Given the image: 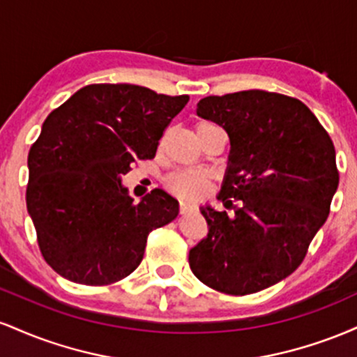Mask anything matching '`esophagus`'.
I'll return each instance as SVG.
<instances>
[{
    "instance_id": "34e87169",
    "label": "esophagus",
    "mask_w": 357,
    "mask_h": 357,
    "mask_svg": "<svg viewBox=\"0 0 357 357\" xmlns=\"http://www.w3.org/2000/svg\"><path fill=\"white\" fill-rule=\"evenodd\" d=\"M190 211H191L190 204L181 202V204H179V215H186V213H190Z\"/></svg>"
}]
</instances>
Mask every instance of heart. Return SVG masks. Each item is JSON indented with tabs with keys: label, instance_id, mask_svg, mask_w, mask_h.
<instances>
[{
	"label": "heart",
	"instance_id": "obj_1",
	"mask_svg": "<svg viewBox=\"0 0 357 357\" xmlns=\"http://www.w3.org/2000/svg\"><path fill=\"white\" fill-rule=\"evenodd\" d=\"M199 126H206V122ZM166 186L186 202H198L206 195L210 188V178L199 171H179V173L167 176Z\"/></svg>",
	"mask_w": 357,
	"mask_h": 357
}]
</instances>
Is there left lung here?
<instances>
[{
    "instance_id": "left-lung-1",
    "label": "left lung",
    "mask_w": 357,
    "mask_h": 357,
    "mask_svg": "<svg viewBox=\"0 0 357 357\" xmlns=\"http://www.w3.org/2000/svg\"><path fill=\"white\" fill-rule=\"evenodd\" d=\"M196 112L230 137L218 199L235 213L202 208L210 231L190 250V267L228 296L260 292L296 272L329 216L339 184L333 139L304 102L265 90L204 97Z\"/></svg>"
}]
</instances>
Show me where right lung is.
<instances>
[{
	"label": "right lung",
	"instance_id": "right-lung-1",
	"mask_svg": "<svg viewBox=\"0 0 357 357\" xmlns=\"http://www.w3.org/2000/svg\"><path fill=\"white\" fill-rule=\"evenodd\" d=\"M188 96L130 84H92L45 119L28 154L26 208L50 267L82 285H109L134 272L149 233L179 204L162 190L136 203L121 176L153 159Z\"/></svg>",
	"mask_w": 357,
	"mask_h": 357
}]
</instances>
